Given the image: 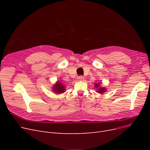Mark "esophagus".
<instances>
[{
    "instance_id": "obj_1",
    "label": "esophagus",
    "mask_w": 150,
    "mask_h": 150,
    "mask_svg": "<svg viewBox=\"0 0 150 150\" xmlns=\"http://www.w3.org/2000/svg\"><path fill=\"white\" fill-rule=\"evenodd\" d=\"M84 76H78V78H77V80H78V81H83V80H84Z\"/></svg>"
}]
</instances>
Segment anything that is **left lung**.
Here are the masks:
<instances>
[{"mask_svg": "<svg viewBox=\"0 0 150 150\" xmlns=\"http://www.w3.org/2000/svg\"><path fill=\"white\" fill-rule=\"evenodd\" d=\"M95 86H96V88H98L99 84H96ZM97 92H98V93H103V92H106V89H105V88H98V89Z\"/></svg>", "mask_w": 150, "mask_h": 150, "instance_id": "left-lung-1", "label": "left lung"}]
</instances>
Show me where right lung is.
I'll return each instance as SVG.
<instances>
[{"mask_svg": "<svg viewBox=\"0 0 150 150\" xmlns=\"http://www.w3.org/2000/svg\"><path fill=\"white\" fill-rule=\"evenodd\" d=\"M53 91L57 93H61L62 92H64V86L59 82H57L56 84H54V86L53 87Z\"/></svg>", "mask_w": 150, "mask_h": 150, "instance_id": "right-lung-1", "label": "right lung"}]
</instances>
